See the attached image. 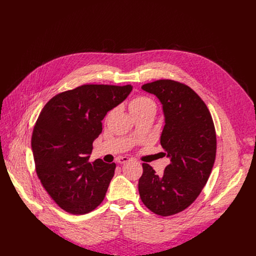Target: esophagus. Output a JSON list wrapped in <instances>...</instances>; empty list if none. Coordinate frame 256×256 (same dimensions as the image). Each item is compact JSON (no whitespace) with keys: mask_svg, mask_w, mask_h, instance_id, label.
Listing matches in <instances>:
<instances>
[{"mask_svg":"<svg viewBox=\"0 0 256 256\" xmlns=\"http://www.w3.org/2000/svg\"><path fill=\"white\" fill-rule=\"evenodd\" d=\"M116 161H118V163H120V164H126V163H128V162L130 161V158H128V157L122 156V157H118V158L116 159Z\"/></svg>","mask_w":256,"mask_h":256,"instance_id":"esophagus-1","label":"esophagus"}]
</instances>
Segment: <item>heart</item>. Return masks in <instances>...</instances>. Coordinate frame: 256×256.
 I'll return each instance as SVG.
<instances>
[{
    "label": "heart",
    "instance_id": "b5f03b06",
    "mask_svg": "<svg viewBox=\"0 0 256 256\" xmlns=\"http://www.w3.org/2000/svg\"><path fill=\"white\" fill-rule=\"evenodd\" d=\"M156 103L151 98L144 96L136 97L128 104L130 112L134 118L150 112H156Z\"/></svg>",
    "mask_w": 256,
    "mask_h": 256
}]
</instances>
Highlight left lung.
I'll return each instance as SVG.
<instances>
[{
  "instance_id": "left-lung-1",
  "label": "left lung",
  "mask_w": 256,
  "mask_h": 256,
  "mask_svg": "<svg viewBox=\"0 0 256 256\" xmlns=\"http://www.w3.org/2000/svg\"><path fill=\"white\" fill-rule=\"evenodd\" d=\"M142 89L162 104L165 126L160 142L170 164L159 176L144 163L138 192L150 210L167 216L188 208L206 186L216 159V132L206 105L188 86L158 80Z\"/></svg>"
}]
</instances>
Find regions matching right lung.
Segmentation results:
<instances>
[{"label":"right lung","instance_id":"right-lung-1","mask_svg":"<svg viewBox=\"0 0 256 256\" xmlns=\"http://www.w3.org/2000/svg\"><path fill=\"white\" fill-rule=\"evenodd\" d=\"M132 90V85H83L56 95L42 110L31 138L36 173L66 212L87 214L104 200L116 163H90L92 144L107 112Z\"/></svg>","mask_w":256,"mask_h":256}]
</instances>
